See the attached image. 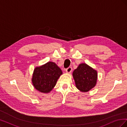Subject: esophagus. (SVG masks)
I'll return each mask as SVG.
<instances>
[{"label": "esophagus", "mask_w": 127, "mask_h": 127, "mask_svg": "<svg viewBox=\"0 0 127 127\" xmlns=\"http://www.w3.org/2000/svg\"><path fill=\"white\" fill-rule=\"evenodd\" d=\"M66 72H67V73H70V72H71V71H72V68H71V67H69L68 68H67L66 69Z\"/></svg>", "instance_id": "34e87169"}]
</instances>
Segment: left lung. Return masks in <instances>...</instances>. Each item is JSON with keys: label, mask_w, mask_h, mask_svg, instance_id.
Returning <instances> with one entry per match:
<instances>
[{"label": "left lung", "mask_w": 127, "mask_h": 127, "mask_svg": "<svg viewBox=\"0 0 127 127\" xmlns=\"http://www.w3.org/2000/svg\"><path fill=\"white\" fill-rule=\"evenodd\" d=\"M72 75L76 87L82 92L89 91L96 84L97 71L86 64H80Z\"/></svg>", "instance_id": "left-lung-1"}]
</instances>
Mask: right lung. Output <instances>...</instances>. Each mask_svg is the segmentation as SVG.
I'll return each instance as SVG.
<instances>
[{
    "instance_id": "add662e5",
    "label": "right lung",
    "mask_w": 127,
    "mask_h": 127,
    "mask_svg": "<svg viewBox=\"0 0 127 127\" xmlns=\"http://www.w3.org/2000/svg\"><path fill=\"white\" fill-rule=\"evenodd\" d=\"M63 74L60 68L53 62H48L34 70L33 85L42 93H49L56 85L58 79Z\"/></svg>"
}]
</instances>
